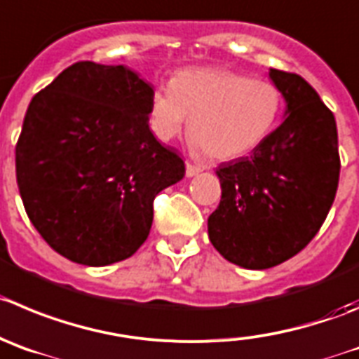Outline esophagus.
Segmentation results:
<instances>
[{
    "label": "esophagus",
    "instance_id": "1",
    "mask_svg": "<svg viewBox=\"0 0 359 359\" xmlns=\"http://www.w3.org/2000/svg\"><path fill=\"white\" fill-rule=\"evenodd\" d=\"M200 172H202V168H200V166H195V164L186 163V175L187 177H195V175H198Z\"/></svg>",
    "mask_w": 359,
    "mask_h": 359
}]
</instances>
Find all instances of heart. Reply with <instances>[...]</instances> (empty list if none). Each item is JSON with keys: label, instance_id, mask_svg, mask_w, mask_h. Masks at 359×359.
I'll return each mask as SVG.
<instances>
[{"label": "heart", "instance_id": "heart-1", "mask_svg": "<svg viewBox=\"0 0 359 359\" xmlns=\"http://www.w3.org/2000/svg\"><path fill=\"white\" fill-rule=\"evenodd\" d=\"M283 95L274 83L217 67L186 69L154 90L150 126L163 142L189 122V138L210 159L229 161L262 145L280 120Z\"/></svg>", "mask_w": 359, "mask_h": 359}]
</instances>
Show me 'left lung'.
Returning <instances> with one entry per match:
<instances>
[{
  "mask_svg": "<svg viewBox=\"0 0 359 359\" xmlns=\"http://www.w3.org/2000/svg\"><path fill=\"white\" fill-rule=\"evenodd\" d=\"M285 118L251 156L216 170L221 202L209 239L229 262L269 269L297 255L323 226L338 187L337 122L301 76L271 69Z\"/></svg>",
  "mask_w": 359,
  "mask_h": 359,
  "instance_id": "8db88e82",
  "label": "left lung"
}]
</instances>
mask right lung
<instances>
[{
	"label": "right lung",
	"mask_w": 359,
	"mask_h": 359,
	"mask_svg": "<svg viewBox=\"0 0 359 359\" xmlns=\"http://www.w3.org/2000/svg\"><path fill=\"white\" fill-rule=\"evenodd\" d=\"M152 93L127 67L78 62L29 102L15 147L19 193L36 232L72 262L134 255L154 198L186 173L150 130Z\"/></svg>",
	"instance_id": "obj_1"
}]
</instances>
